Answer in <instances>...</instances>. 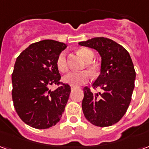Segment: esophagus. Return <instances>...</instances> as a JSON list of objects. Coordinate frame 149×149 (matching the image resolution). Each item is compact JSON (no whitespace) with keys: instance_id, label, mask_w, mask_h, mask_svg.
I'll use <instances>...</instances> for the list:
<instances>
[{"instance_id":"obj_1","label":"esophagus","mask_w":149,"mask_h":149,"mask_svg":"<svg viewBox=\"0 0 149 149\" xmlns=\"http://www.w3.org/2000/svg\"><path fill=\"white\" fill-rule=\"evenodd\" d=\"M75 88H77V87H75V86H71V89L72 90H73Z\"/></svg>"}]
</instances>
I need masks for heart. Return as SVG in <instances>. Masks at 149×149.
I'll return each mask as SVG.
<instances>
[{
	"label": "heart",
	"mask_w": 149,
	"mask_h": 149,
	"mask_svg": "<svg viewBox=\"0 0 149 149\" xmlns=\"http://www.w3.org/2000/svg\"><path fill=\"white\" fill-rule=\"evenodd\" d=\"M79 53L88 62L91 61L94 56L93 52L91 49H86V48H82L80 49ZM56 66H57L59 71H61V72H66L68 70L65 52H61L58 56L57 60H56ZM88 66L90 69L93 70V67L92 65H88ZM89 78H90V76L88 72H71L64 77L63 81H65V83L76 87V86H79L81 84L88 82Z\"/></svg>",
	"instance_id": "heart-1"
}]
</instances>
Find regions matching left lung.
Returning a JSON list of instances; mask_svg holds the SVG:
<instances>
[{"label":"left lung","instance_id":"obj_1","mask_svg":"<svg viewBox=\"0 0 149 149\" xmlns=\"http://www.w3.org/2000/svg\"><path fill=\"white\" fill-rule=\"evenodd\" d=\"M78 44L96 49L101 57L100 73L92 86L103 92L94 93L84 87V115L96 126H111L123 117L131 102L136 79L131 56L123 46L105 37H94Z\"/></svg>","mask_w":149,"mask_h":149}]
</instances>
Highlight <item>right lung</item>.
Wrapping results in <instances>:
<instances>
[{
  "mask_svg": "<svg viewBox=\"0 0 149 149\" xmlns=\"http://www.w3.org/2000/svg\"><path fill=\"white\" fill-rule=\"evenodd\" d=\"M67 45L53 40L32 44L19 55L12 74V97L16 112L31 127L45 129L61 120L71 88L59 84L61 75L56 60Z\"/></svg>",
  "mask_w": 149,
  "mask_h": 149,
  "instance_id": "1",
  "label": "right lung"
}]
</instances>
